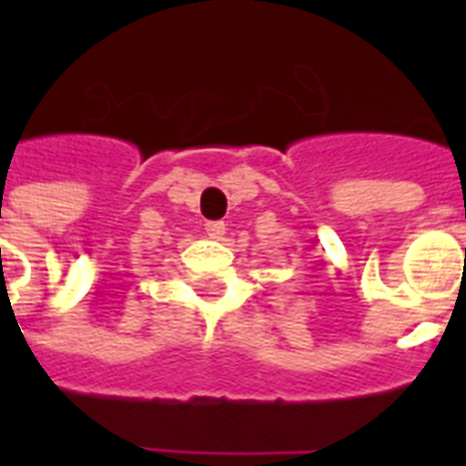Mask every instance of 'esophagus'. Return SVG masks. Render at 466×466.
Returning <instances> with one entry per match:
<instances>
[{"instance_id": "obj_1", "label": "esophagus", "mask_w": 466, "mask_h": 466, "mask_svg": "<svg viewBox=\"0 0 466 466\" xmlns=\"http://www.w3.org/2000/svg\"><path fill=\"white\" fill-rule=\"evenodd\" d=\"M205 229H208V237H210V239H222L227 232V225L225 222H219V219H215V222H208Z\"/></svg>"}]
</instances>
